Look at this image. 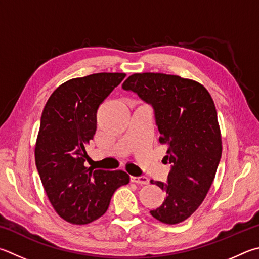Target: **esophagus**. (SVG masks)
Wrapping results in <instances>:
<instances>
[{
	"label": "esophagus",
	"instance_id": "1",
	"mask_svg": "<svg viewBox=\"0 0 259 259\" xmlns=\"http://www.w3.org/2000/svg\"><path fill=\"white\" fill-rule=\"evenodd\" d=\"M131 182H135V183H138V185H148L149 183V180L147 177H131L130 178Z\"/></svg>",
	"mask_w": 259,
	"mask_h": 259
}]
</instances>
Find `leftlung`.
I'll use <instances>...</instances> for the list:
<instances>
[{"mask_svg":"<svg viewBox=\"0 0 259 259\" xmlns=\"http://www.w3.org/2000/svg\"><path fill=\"white\" fill-rule=\"evenodd\" d=\"M122 88L153 106L158 140L167 145L166 183L150 181L166 198L150 214L162 223H180L203 203L222 155L213 98L199 82L165 73H135Z\"/></svg>","mask_w":259,"mask_h":259,"instance_id":"obj_1","label":"left lung"}]
</instances>
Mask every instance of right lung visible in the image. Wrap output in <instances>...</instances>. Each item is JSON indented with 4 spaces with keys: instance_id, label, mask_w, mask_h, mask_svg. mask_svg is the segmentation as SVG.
<instances>
[{
    "instance_id": "add662e5",
    "label": "right lung",
    "mask_w": 259,
    "mask_h": 259,
    "mask_svg": "<svg viewBox=\"0 0 259 259\" xmlns=\"http://www.w3.org/2000/svg\"><path fill=\"white\" fill-rule=\"evenodd\" d=\"M125 73H94L61 84L40 117L35 161L46 195L56 213L72 224H88L109 207L111 197L129 182L124 171L83 165L84 146L94 138L96 113Z\"/></svg>"
}]
</instances>
